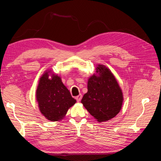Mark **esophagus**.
I'll return each instance as SVG.
<instances>
[{
    "label": "esophagus",
    "mask_w": 161,
    "mask_h": 161,
    "mask_svg": "<svg viewBox=\"0 0 161 161\" xmlns=\"http://www.w3.org/2000/svg\"><path fill=\"white\" fill-rule=\"evenodd\" d=\"M81 99H82V95L81 94H80V95H79L76 97V99L78 102L80 101L81 100Z\"/></svg>",
    "instance_id": "esophagus-1"
}]
</instances>
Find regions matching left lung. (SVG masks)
Wrapping results in <instances>:
<instances>
[{"label": "left lung", "mask_w": 161, "mask_h": 161, "mask_svg": "<svg viewBox=\"0 0 161 161\" xmlns=\"http://www.w3.org/2000/svg\"><path fill=\"white\" fill-rule=\"evenodd\" d=\"M96 70L97 74L89 78L88 91L82 97L81 103L91 115L102 122L114 118L119 113L123 95L115 78L108 68L99 65Z\"/></svg>", "instance_id": "left-lung-1"}]
</instances>
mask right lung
<instances>
[{
  "label": "right lung",
  "instance_id": "add662e5",
  "mask_svg": "<svg viewBox=\"0 0 161 161\" xmlns=\"http://www.w3.org/2000/svg\"><path fill=\"white\" fill-rule=\"evenodd\" d=\"M50 72H45L40 78L36 98L41 113L46 119L56 121L64 118L76 100L62 83L60 77L53 74L52 79H49Z\"/></svg>",
  "mask_w": 161,
  "mask_h": 161
}]
</instances>
